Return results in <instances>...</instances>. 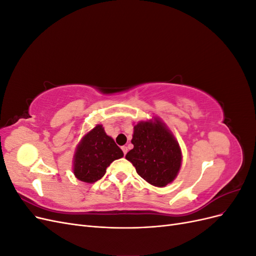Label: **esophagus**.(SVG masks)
<instances>
[{"label": "esophagus", "mask_w": 256, "mask_h": 256, "mask_svg": "<svg viewBox=\"0 0 256 256\" xmlns=\"http://www.w3.org/2000/svg\"><path fill=\"white\" fill-rule=\"evenodd\" d=\"M122 152H124V154H127V152H128V147L127 146H122Z\"/></svg>", "instance_id": "34e87169"}]
</instances>
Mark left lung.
Listing matches in <instances>:
<instances>
[{"mask_svg":"<svg viewBox=\"0 0 256 256\" xmlns=\"http://www.w3.org/2000/svg\"><path fill=\"white\" fill-rule=\"evenodd\" d=\"M134 148L126 159L136 173L154 187H166L178 175L182 154L172 131L157 116L138 122L134 127Z\"/></svg>","mask_w":256,"mask_h":256,"instance_id":"left-lung-1","label":"left lung"}]
</instances>
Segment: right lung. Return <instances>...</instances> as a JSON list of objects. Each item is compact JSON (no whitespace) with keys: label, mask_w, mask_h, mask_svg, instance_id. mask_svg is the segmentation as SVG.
I'll list each match as a JSON object with an SVG mask.
<instances>
[{"label":"right lung","mask_w":256,"mask_h":256,"mask_svg":"<svg viewBox=\"0 0 256 256\" xmlns=\"http://www.w3.org/2000/svg\"><path fill=\"white\" fill-rule=\"evenodd\" d=\"M124 156L122 150L108 136L100 124L85 134L74 154L72 171L76 180L94 184L102 178L106 168Z\"/></svg>","instance_id":"right-lung-1"}]
</instances>
